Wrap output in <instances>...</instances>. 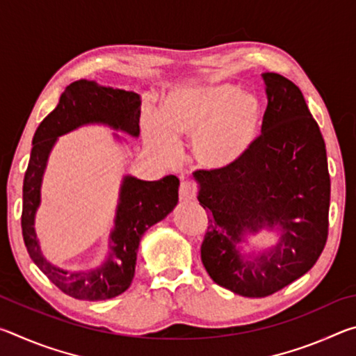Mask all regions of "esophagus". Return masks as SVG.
Returning a JSON list of instances; mask_svg holds the SVG:
<instances>
[{"label":"esophagus","mask_w":356,"mask_h":356,"mask_svg":"<svg viewBox=\"0 0 356 356\" xmlns=\"http://www.w3.org/2000/svg\"><path fill=\"white\" fill-rule=\"evenodd\" d=\"M196 191H197V188H196V185L193 184V182H182V184H180V188H179L180 201L186 202V201L195 200Z\"/></svg>","instance_id":"34e87169"}]
</instances>
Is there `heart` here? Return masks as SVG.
I'll list each match as a JSON object with an SVG mask.
<instances>
[{"instance_id":"obj_1","label":"heart","mask_w":356,"mask_h":356,"mask_svg":"<svg viewBox=\"0 0 356 356\" xmlns=\"http://www.w3.org/2000/svg\"><path fill=\"white\" fill-rule=\"evenodd\" d=\"M261 129V108L234 84L221 83L174 92L163 119L150 114L143 130L161 152L177 147L176 136H193V155L209 171H227L248 156Z\"/></svg>"}]
</instances>
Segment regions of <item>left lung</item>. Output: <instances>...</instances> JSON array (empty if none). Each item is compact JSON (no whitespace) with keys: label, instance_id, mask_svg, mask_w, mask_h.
<instances>
[{"label":"left lung","instance_id":"obj_1","mask_svg":"<svg viewBox=\"0 0 356 356\" xmlns=\"http://www.w3.org/2000/svg\"><path fill=\"white\" fill-rule=\"evenodd\" d=\"M262 134L227 171H197L209 216L201 259L216 284L250 298L281 291L314 267L328 237L330 174L325 141L300 88L262 74ZM261 228L280 230L273 249L246 257L238 245Z\"/></svg>","mask_w":356,"mask_h":356}]
</instances>
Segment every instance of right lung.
<instances>
[{
    "instance_id": "obj_1",
    "label": "right lung",
    "mask_w": 356,
    "mask_h": 356,
    "mask_svg": "<svg viewBox=\"0 0 356 356\" xmlns=\"http://www.w3.org/2000/svg\"><path fill=\"white\" fill-rule=\"evenodd\" d=\"M140 114L141 97L136 92L78 80L65 88L55 110L42 120L34 134L31 156L23 180V240L29 257L40 272L64 293L76 300H108L127 291L135 276L136 252L144 232L177 206L179 179L166 176L147 182L125 176L120 185L106 259L97 268L67 272L44 257L34 229L48 155L59 136L88 124H104L136 138L140 135Z\"/></svg>"
}]
</instances>
